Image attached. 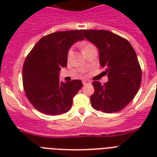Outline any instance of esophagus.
Segmentation results:
<instances>
[{
    "instance_id": "34e87169",
    "label": "esophagus",
    "mask_w": 157,
    "mask_h": 157,
    "mask_svg": "<svg viewBox=\"0 0 157 157\" xmlns=\"http://www.w3.org/2000/svg\"><path fill=\"white\" fill-rule=\"evenodd\" d=\"M82 83H83V85H86V84L90 83V81H87V80H83V81H82Z\"/></svg>"
}]
</instances>
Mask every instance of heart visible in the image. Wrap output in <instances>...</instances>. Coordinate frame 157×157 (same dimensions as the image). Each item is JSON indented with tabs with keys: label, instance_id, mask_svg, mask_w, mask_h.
<instances>
[{
	"label": "heart",
	"instance_id": "heart-1",
	"mask_svg": "<svg viewBox=\"0 0 157 157\" xmlns=\"http://www.w3.org/2000/svg\"><path fill=\"white\" fill-rule=\"evenodd\" d=\"M92 48H95L94 46L92 44H90V43H87V44H86V45H84L83 47V52L84 51H86V50H90V49H92ZM71 53H72V50H71V49H70V50H68V52H67V57H70L71 56Z\"/></svg>",
	"mask_w": 157,
	"mask_h": 157
}]
</instances>
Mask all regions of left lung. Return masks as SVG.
I'll use <instances>...</instances> for the list:
<instances>
[{
  "label": "left lung",
  "instance_id": "obj_1",
  "mask_svg": "<svg viewBox=\"0 0 157 157\" xmlns=\"http://www.w3.org/2000/svg\"><path fill=\"white\" fill-rule=\"evenodd\" d=\"M99 51V63L107 74L104 85L94 81L92 107L105 113L119 112L129 104L140 87L142 71L137 54L124 38L106 30H82Z\"/></svg>",
  "mask_w": 157,
  "mask_h": 157
}]
</instances>
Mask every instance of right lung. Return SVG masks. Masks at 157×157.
Here are the masks:
<instances>
[{"mask_svg": "<svg viewBox=\"0 0 157 157\" xmlns=\"http://www.w3.org/2000/svg\"><path fill=\"white\" fill-rule=\"evenodd\" d=\"M81 33L82 30L63 31L43 36L26 58L23 88L29 102L40 112L57 116L71 109L73 97L82 87V82L59 81V71L67 67L70 47L85 39Z\"/></svg>", "mask_w": 157, "mask_h": 157, "instance_id": "obj_1", "label": "right lung"}]
</instances>
